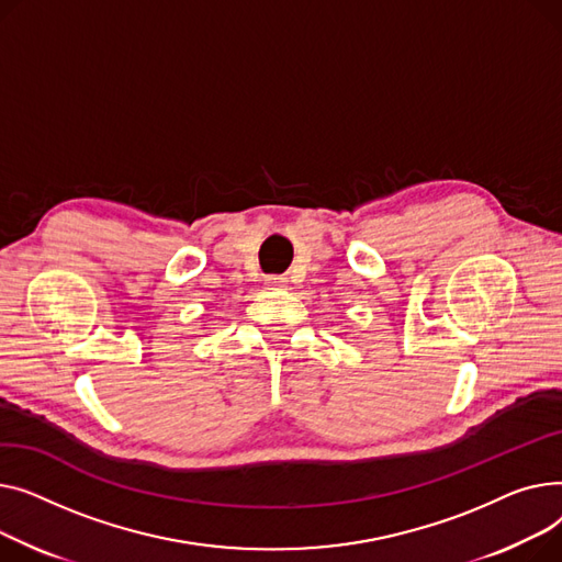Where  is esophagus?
I'll return each mask as SVG.
<instances>
[{"label": "esophagus", "instance_id": "34e87169", "mask_svg": "<svg viewBox=\"0 0 562 562\" xmlns=\"http://www.w3.org/2000/svg\"><path fill=\"white\" fill-rule=\"evenodd\" d=\"M266 285H268L270 290H283V288L288 285V279L274 274V277H268V279H266Z\"/></svg>", "mask_w": 562, "mask_h": 562}]
</instances>
